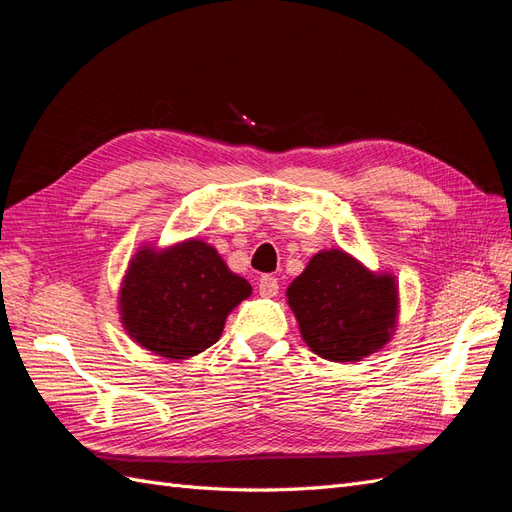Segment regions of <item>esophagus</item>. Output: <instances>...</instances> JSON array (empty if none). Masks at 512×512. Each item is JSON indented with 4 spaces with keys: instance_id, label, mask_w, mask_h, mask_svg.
Wrapping results in <instances>:
<instances>
[{
    "instance_id": "obj_1",
    "label": "esophagus",
    "mask_w": 512,
    "mask_h": 512,
    "mask_svg": "<svg viewBox=\"0 0 512 512\" xmlns=\"http://www.w3.org/2000/svg\"><path fill=\"white\" fill-rule=\"evenodd\" d=\"M258 292H260V297L273 299V297H277V292H280V284H277L273 275H262L258 282Z\"/></svg>"
}]
</instances>
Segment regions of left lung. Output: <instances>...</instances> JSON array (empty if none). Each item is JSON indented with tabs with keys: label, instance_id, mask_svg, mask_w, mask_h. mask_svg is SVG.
I'll return each instance as SVG.
<instances>
[{
	"label": "left lung",
	"instance_id": "left-lung-1",
	"mask_svg": "<svg viewBox=\"0 0 512 512\" xmlns=\"http://www.w3.org/2000/svg\"><path fill=\"white\" fill-rule=\"evenodd\" d=\"M303 342L320 359L356 363L391 342L399 324V284L342 247L320 250L286 288Z\"/></svg>",
	"mask_w": 512,
	"mask_h": 512
}]
</instances>
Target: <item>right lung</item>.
<instances>
[{
    "instance_id": "obj_1",
    "label": "right lung",
    "mask_w": 512,
    "mask_h": 512,
    "mask_svg": "<svg viewBox=\"0 0 512 512\" xmlns=\"http://www.w3.org/2000/svg\"><path fill=\"white\" fill-rule=\"evenodd\" d=\"M252 294L203 239L143 243L117 290L123 329L136 346L170 361L192 359L222 337L228 314Z\"/></svg>"
}]
</instances>
